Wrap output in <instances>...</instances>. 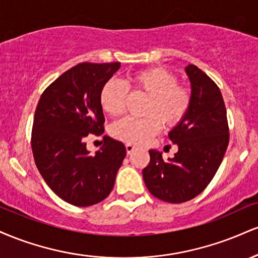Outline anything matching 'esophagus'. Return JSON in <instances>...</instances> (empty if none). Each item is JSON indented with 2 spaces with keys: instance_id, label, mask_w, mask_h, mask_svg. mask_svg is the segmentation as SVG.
<instances>
[{
  "instance_id": "esophagus-1",
  "label": "esophagus",
  "mask_w": 258,
  "mask_h": 258,
  "mask_svg": "<svg viewBox=\"0 0 258 258\" xmlns=\"http://www.w3.org/2000/svg\"><path fill=\"white\" fill-rule=\"evenodd\" d=\"M136 150V147L132 146V144H126V152L127 155H131V154Z\"/></svg>"
}]
</instances>
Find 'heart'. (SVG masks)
I'll return each mask as SVG.
<instances>
[{
    "instance_id": "heart-1",
    "label": "heart",
    "mask_w": 258,
    "mask_h": 258,
    "mask_svg": "<svg viewBox=\"0 0 258 258\" xmlns=\"http://www.w3.org/2000/svg\"><path fill=\"white\" fill-rule=\"evenodd\" d=\"M131 88L149 97L144 108L146 119L125 117L111 127L115 138L128 144L147 143L160 130L176 126L184 117L190 105V92L178 85V78L165 68H152L135 74ZM128 90L116 80H110L100 91V105L106 114L117 116L122 114Z\"/></svg>"
}]
</instances>
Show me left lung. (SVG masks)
I'll return each mask as SVG.
<instances>
[{
    "label": "left lung",
    "mask_w": 258,
    "mask_h": 258,
    "mask_svg": "<svg viewBox=\"0 0 258 258\" xmlns=\"http://www.w3.org/2000/svg\"><path fill=\"white\" fill-rule=\"evenodd\" d=\"M185 73L191 87L190 105L168 132L178 152L164 160L162 153L149 150L150 161L143 170L148 190L171 204L193 199L209 185L229 142L226 105L218 86L193 64L185 68Z\"/></svg>",
    "instance_id": "left-lung-1"
}]
</instances>
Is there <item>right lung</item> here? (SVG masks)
I'll return each mask as SVG.
<instances>
[{"label":"right lung","mask_w":258,"mask_h":258,"mask_svg":"<svg viewBox=\"0 0 258 258\" xmlns=\"http://www.w3.org/2000/svg\"><path fill=\"white\" fill-rule=\"evenodd\" d=\"M119 69V61L78 64L52 82L38 100L31 133L35 164L47 185L74 206L104 200L126 156L123 143L109 136L94 155L85 143L88 135L104 132L100 91Z\"/></svg>","instance_id":"1"}]
</instances>
